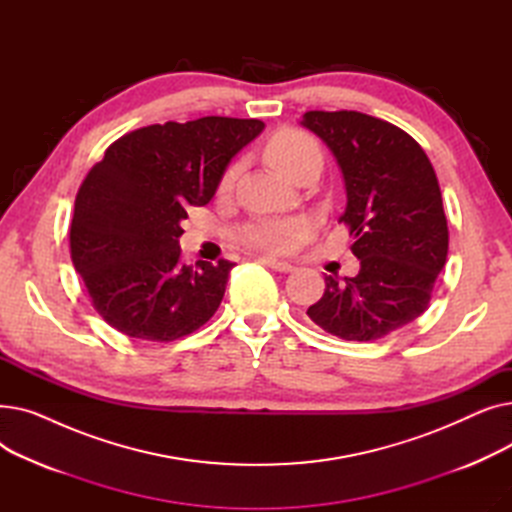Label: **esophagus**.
Returning <instances> with one entry per match:
<instances>
[{
	"instance_id": "obj_1",
	"label": "esophagus",
	"mask_w": 512,
	"mask_h": 512,
	"mask_svg": "<svg viewBox=\"0 0 512 512\" xmlns=\"http://www.w3.org/2000/svg\"><path fill=\"white\" fill-rule=\"evenodd\" d=\"M267 267H272L274 272H280V274H288L294 270V265H290L288 261H278V259H261Z\"/></svg>"
}]
</instances>
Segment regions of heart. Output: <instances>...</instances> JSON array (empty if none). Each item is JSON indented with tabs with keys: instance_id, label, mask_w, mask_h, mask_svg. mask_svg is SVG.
Listing matches in <instances>:
<instances>
[{
	"instance_id": "heart-1",
	"label": "heart",
	"mask_w": 512,
	"mask_h": 512,
	"mask_svg": "<svg viewBox=\"0 0 512 512\" xmlns=\"http://www.w3.org/2000/svg\"><path fill=\"white\" fill-rule=\"evenodd\" d=\"M319 155L317 143L309 134L286 128L276 132L265 147V157L284 176H290L294 168H299L305 159ZM238 166H232L224 178L222 186H230L236 178ZM309 222L305 218H284V220H257L242 226L236 234L242 247L257 253H286L294 249L305 238Z\"/></svg>"
}]
</instances>
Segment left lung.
Returning a JSON list of instances; mask_svg holds the SVG:
<instances>
[{"mask_svg": "<svg viewBox=\"0 0 512 512\" xmlns=\"http://www.w3.org/2000/svg\"><path fill=\"white\" fill-rule=\"evenodd\" d=\"M334 153L344 176L340 215L361 261L355 278L326 276L307 309L313 324L342 340H378L411 324L429 305L448 255L440 184L421 145L398 126L361 112H307L301 120Z\"/></svg>", "mask_w": 512, "mask_h": 512, "instance_id": "1", "label": "left lung"}]
</instances>
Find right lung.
Segmentation results:
<instances>
[{"instance_id":"add662e5","label":"right lung","mask_w":512,"mask_h":512,"mask_svg":"<svg viewBox=\"0 0 512 512\" xmlns=\"http://www.w3.org/2000/svg\"><path fill=\"white\" fill-rule=\"evenodd\" d=\"M261 120L205 116L151 124L105 149L78 188L70 255L95 311L118 332L151 342L193 334L218 311L232 261L180 257L188 205H207L230 159Z\"/></svg>"}]
</instances>
